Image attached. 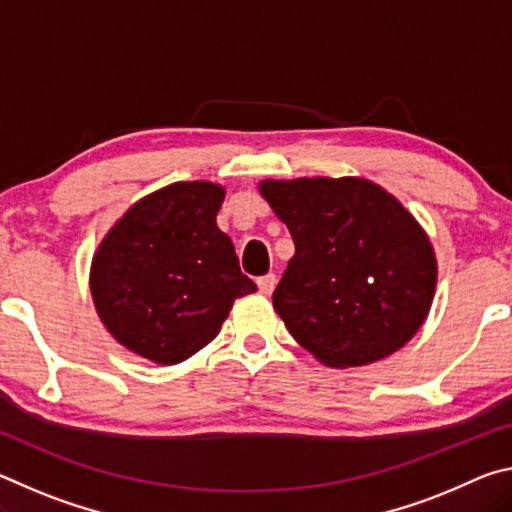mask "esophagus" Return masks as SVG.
I'll return each instance as SVG.
<instances>
[{"label": "esophagus", "mask_w": 512, "mask_h": 512, "mask_svg": "<svg viewBox=\"0 0 512 512\" xmlns=\"http://www.w3.org/2000/svg\"><path fill=\"white\" fill-rule=\"evenodd\" d=\"M275 284H277V277L273 273H268L264 277H259L257 289H259V293H264V296H271L273 289H275Z\"/></svg>", "instance_id": "34e87169"}]
</instances>
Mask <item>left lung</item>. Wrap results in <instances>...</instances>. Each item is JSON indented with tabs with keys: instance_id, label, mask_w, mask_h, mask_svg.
<instances>
[{
	"instance_id": "8db88e82",
	"label": "left lung",
	"mask_w": 512,
	"mask_h": 512,
	"mask_svg": "<svg viewBox=\"0 0 512 512\" xmlns=\"http://www.w3.org/2000/svg\"><path fill=\"white\" fill-rule=\"evenodd\" d=\"M296 255L273 307L302 348L332 368L400 350L429 314L436 257L413 216L361 178L266 180Z\"/></svg>"
}]
</instances>
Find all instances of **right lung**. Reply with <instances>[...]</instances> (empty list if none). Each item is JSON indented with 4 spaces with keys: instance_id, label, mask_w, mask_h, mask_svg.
I'll list each match as a JSON object with an SVG mask.
<instances>
[{
    "instance_id": "1",
    "label": "right lung",
    "mask_w": 512,
    "mask_h": 512,
    "mask_svg": "<svg viewBox=\"0 0 512 512\" xmlns=\"http://www.w3.org/2000/svg\"><path fill=\"white\" fill-rule=\"evenodd\" d=\"M223 189L176 183L135 203L92 262V298L108 332L155 363H180L205 348L232 302L257 287L241 273L216 214Z\"/></svg>"
}]
</instances>
